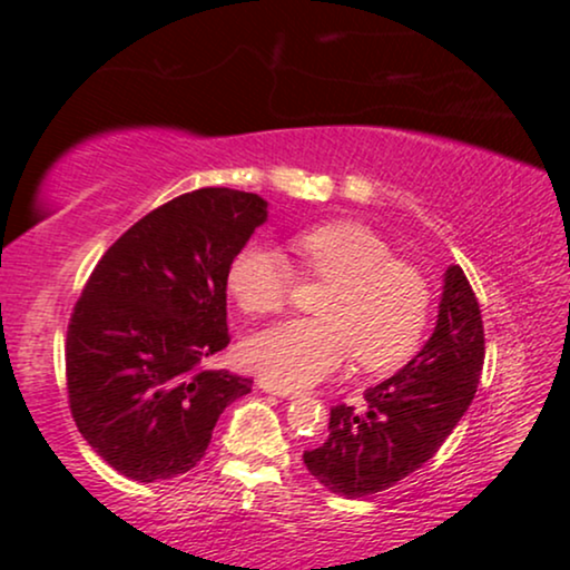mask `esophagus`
Wrapping results in <instances>:
<instances>
[{
    "instance_id": "34e87169",
    "label": "esophagus",
    "mask_w": 570,
    "mask_h": 570,
    "mask_svg": "<svg viewBox=\"0 0 570 570\" xmlns=\"http://www.w3.org/2000/svg\"><path fill=\"white\" fill-rule=\"evenodd\" d=\"M257 385H259V389H263V391H267V394H276V396H281V399H297V396H299L297 391H292V389H281V385L271 383V381H265V377H263V381H259Z\"/></svg>"
}]
</instances>
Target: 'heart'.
<instances>
[{
  "instance_id": "1",
  "label": "heart",
  "mask_w": 570,
  "mask_h": 570,
  "mask_svg": "<svg viewBox=\"0 0 570 570\" xmlns=\"http://www.w3.org/2000/svg\"><path fill=\"white\" fill-rule=\"evenodd\" d=\"M294 252L311 276L332 284L316 307L322 318L254 332L240 345L248 370L281 389H307L335 375L351 353L370 372L410 358L426 330L431 292L381 235L358 222H326L294 235ZM227 286L246 313L265 316L289 299L292 265L278 246L248 240L227 267Z\"/></svg>"
}]
</instances>
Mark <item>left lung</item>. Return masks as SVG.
<instances>
[{
    "instance_id": "1",
    "label": "left lung",
    "mask_w": 570,
    "mask_h": 570,
    "mask_svg": "<svg viewBox=\"0 0 570 570\" xmlns=\"http://www.w3.org/2000/svg\"><path fill=\"white\" fill-rule=\"evenodd\" d=\"M485 364L480 303L458 265L442 278L436 326L396 375L364 391V410L337 404L330 436L305 450L307 472L332 493L364 499L434 458L469 410Z\"/></svg>"
}]
</instances>
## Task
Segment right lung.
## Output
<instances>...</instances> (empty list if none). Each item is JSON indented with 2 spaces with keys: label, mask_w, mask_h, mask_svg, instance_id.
<instances>
[{
  "label": "right lung",
  "mask_w": 570,
  "mask_h": 570,
  "mask_svg": "<svg viewBox=\"0 0 570 570\" xmlns=\"http://www.w3.org/2000/svg\"><path fill=\"white\" fill-rule=\"evenodd\" d=\"M267 222L257 193L203 187L109 246L67 335L71 415L85 442L136 482L171 480L206 455L248 377L200 370L227 337V267Z\"/></svg>",
  "instance_id": "1"
}]
</instances>
